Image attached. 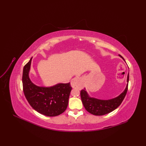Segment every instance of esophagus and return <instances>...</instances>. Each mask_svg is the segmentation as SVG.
Returning a JSON list of instances; mask_svg holds the SVG:
<instances>
[{
    "label": "esophagus",
    "mask_w": 146,
    "mask_h": 146,
    "mask_svg": "<svg viewBox=\"0 0 146 146\" xmlns=\"http://www.w3.org/2000/svg\"><path fill=\"white\" fill-rule=\"evenodd\" d=\"M80 79L78 77H76L72 79L71 82V86L72 88H76L80 85Z\"/></svg>",
    "instance_id": "obj_1"
}]
</instances>
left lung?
Segmentation results:
<instances>
[{
    "mask_svg": "<svg viewBox=\"0 0 146 146\" xmlns=\"http://www.w3.org/2000/svg\"><path fill=\"white\" fill-rule=\"evenodd\" d=\"M124 60L123 57L119 55ZM125 61V60H124ZM129 80V74L127 76V85L125 90L115 98L109 100H101L89 96L85 89L80 92L81 99L84 107L86 111L96 116H102L106 114L111 113L116 109L121 104L123 99L125 98L128 90V84Z\"/></svg>",
    "mask_w": 146,
    "mask_h": 146,
    "instance_id": "8db88e82",
    "label": "left lung"
}]
</instances>
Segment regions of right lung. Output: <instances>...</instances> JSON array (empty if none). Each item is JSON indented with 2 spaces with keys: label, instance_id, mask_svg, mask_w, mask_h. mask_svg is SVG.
Masks as SVG:
<instances>
[{
  "label": "right lung",
  "instance_id": "add662e5",
  "mask_svg": "<svg viewBox=\"0 0 146 146\" xmlns=\"http://www.w3.org/2000/svg\"><path fill=\"white\" fill-rule=\"evenodd\" d=\"M32 57L23 69L24 93L35 110L47 116H56L67 108L72 87L70 83H58L50 87L36 86L30 80L29 71Z\"/></svg>",
  "mask_w": 146,
  "mask_h": 146
}]
</instances>
